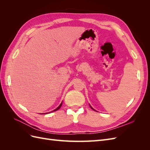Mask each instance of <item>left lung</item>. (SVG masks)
<instances>
[{
	"instance_id": "1",
	"label": "left lung",
	"mask_w": 150,
	"mask_h": 150,
	"mask_svg": "<svg viewBox=\"0 0 150 150\" xmlns=\"http://www.w3.org/2000/svg\"><path fill=\"white\" fill-rule=\"evenodd\" d=\"M89 106H90V107H91V109H92V110H94V111H96V110H94V109H93V108H92L91 106V105H90V104H89Z\"/></svg>"
}]
</instances>
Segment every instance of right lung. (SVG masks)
Here are the masks:
<instances>
[{
  "instance_id": "1",
  "label": "right lung",
  "mask_w": 150,
  "mask_h": 150,
  "mask_svg": "<svg viewBox=\"0 0 150 150\" xmlns=\"http://www.w3.org/2000/svg\"><path fill=\"white\" fill-rule=\"evenodd\" d=\"M62 102L61 103V104H60V105L56 109H55V110H53L52 111H51V112H54V111H57L58 110H59V109H60V108L61 107V106H62ZM46 113H47V112H46ZM40 115H41V114H40ZM43 115H45V113H44V114Z\"/></svg>"
}]
</instances>
